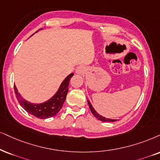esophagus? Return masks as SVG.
Returning <instances> with one entry per match:
<instances>
[{
	"mask_svg": "<svg viewBox=\"0 0 160 160\" xmlns=\"http://www.w3.org/2000/svg\"><path fill=\"white\" fill-rule=\"evenodd\" d=\"M85 71H86V68H85L84 66H79L76 69V73L81 74L84 73Z\"/></svg>",
	"mask_w": 160,
	"mask_h": 160,
	"instance_id": "esophagus-1",
	"label": "esophagus"
}]
</instances>
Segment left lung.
<instances>
[{
	"instance_id": "obj_1",
	"label": "left lung",
	"mask_w": 160,
	"mask_h": 160,
	"mask_svg": "<svg viewBox=\"0 0 160 160\" xmlns=\"http://www.w3.org/2000/svg\"><path fill=\"white\" fill-rule=\"evenodd\" d=\"M88 106H89L91 112H92L93 115H94V116L96 117L97 119H98L99 120L102 121V122H114V121H117V120H112V119L106 118V117L101 116V115L99 114L98 113H97V112L94 110V108H93L92 106V104H91V102L88 100Z\"/></svg>"
}]
</instances>
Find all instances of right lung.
Segmentation results:
<instances>
[{
  "label": "right lung",
  "instance_id": "obj_1",
  "mask_svg": "<svg viewBox=\"0 0 160 160\" xmlns=\"http://www.w3.org/2000/svg\"><path fill=\"white\" fill-rule=\"evenodd\" d=\"M36 32H38V31ZM73 75V73L70 74L60 85L58 92L51 99H49L43 103L34 104L24 100L21 97V95L18 93L17 88L14 85V89H15L16 98H17L21 106L30 114L40 119H46L55 116L60 112L62 105L65 102L66 95H67L68 91V84H69L70 79Z\"/></svg>",
  "mask_w": 160,
  "mask_h": 160
}]
</instances>
